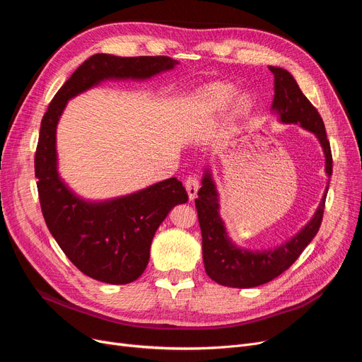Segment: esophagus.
I'll use <instances>...</instances> for the list:
<instances>
[{
  "mask_svg": "<svg viewBox=\"0 0 362 362\" xmlns=\"http://www.w3.org/2000/svg\"><path fill=\"white\" fill-rule=\"evenodd\" d=\"M186 186V191H187V197L191 201H194L197 198L198 194V189H199V180L195 176H189L185 182Z\"/></svg>",
  "mask_w": 362,
  "mask_h": 362,
  "instance_id": "34e87169",
  "label": "esophagus"
}]
</instances>
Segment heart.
<instances>
[{
	"label": "heart",
	"instance_id": "heart-1",
	"mask_svg": "<svg viewBox=\"0 0 362 362\" xmlns=\"http://www.w3.org/2000/svg\"><path fill=\"white\" fill-rule=\"evenodd\" d=\"M233 93V86L227 85V83H213L210 86H206L202 93H201V104L206 110H216L221 107L224 103L229 101ZM251 107V98L250 95L246 93H239L235 97L233 104H232V112L233 116H242L248 108Z\"/></svg>",
	"mask_w": 362,
	"mask_h": 362
}]
</instances>
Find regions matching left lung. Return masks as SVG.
<instances>
[{"instance_id":"1","label":"left lung","mask_w":362,"mask_h":362,"mask_svg":"<svg viewBox=\"0 0 362 362\" xmlns=\"http://www.w3.org/2000/svg\"><path fill=\"white\" fill-rule=\"evenodd\" d=\"M274 74V98L272 110L279 116V120L286 124H299L313 132L321 144L326 157V173L330 177L333 171V160L330 142L321 116L317 108L308 101L299 89L293 76L284 69L269 67ZM326 192L321 198L314 217L302 227L291 240L281 243L274 250L250 251L238 248L229 239L224 223L220 217V204L216 185L210 170H205L202 187L195 199L198 220L202 233V258L205 272L223 286L229 288H255L286 272L298 259L302 251L317 235L326 206Z\"/></svg>"}]
</instances>
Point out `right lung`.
I'll list each match as a JSON object with an SVG mask.
<instances>
[{"label": "right lung", "mask_w": 362, "mask_h": 362, "mask_svg": "<svg viewBox=\"0 0 362 362\" xmlns=\"http://www.w3.org/2000/svg\"><path fill=\"white\" fill-rule=\"evenodd\" d=\"M170 57L95 54L55 93L44 114L35 154L41 210L51 235L83 274L110 284L136 280L146 269L151 242L173 206L187 202L171 177L135 194L101 202L76 197L57 170L55 130L67 101L107 79H149L175 69Z\"/></svg>", "instance_id": "obj_1"}]
</instances>
